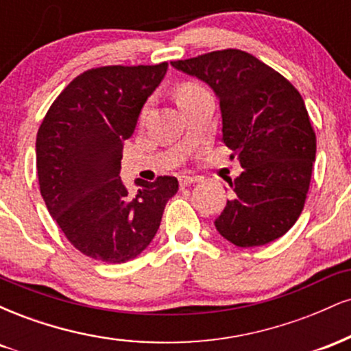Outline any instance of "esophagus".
<instances>
[{
  "instance_id": "1",
  "label": "esophagus",
  "mask_w": 351,
  "mask_h": 351,
  "mask_svg": "<svg viewBox=\"0 0 351 351\" xmlns=\"http://www.w3.org/2000/svg\"><path fill=\"white\" fill-rule=\"evenodd\" d=\"M198 181V178L196 176H180V184L181 186H189V184L196 183Z\"/></svg>"
}]
</instances>
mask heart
I'll use <instances>...</instances> for the list:
<instances>
[{
	"mask_svg": "<svg viewBox=\"0 0 351 351\" xmlns=\"http://www.w3.org/2000/svg\"><path fill=\"white\" fill-rule=\"evenodd\" d=\"M198 88H201V87L195 86V84H184V86H181L178 88V92H176V97H178V95H184V94H189V92L198 90Z\"/></svg>",
	"mask_w": 351,
	"mask_h": 351,
	"instance_id": "obj_1",
	"label": "heart"
}]
</instances>
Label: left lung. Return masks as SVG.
<instances>
[{
    "mask_svg": "<svg viewBox=\"0 0 351 351\" xmlns=\"http://www.w3.org/2000/svg\"><path fill=\"white\" fill-rule=\"evenodd\" d=\"M171 66L211 87L223 117L221 142L243 173L215 226L237 247L279 239L307 198L317 140L297 88L244 51H215Z\"/></svg>",
    "mask_w": 351,
    "mask_h": 351,
    "instance_id": "1",
    "label": "left lung"
}]
</instances>
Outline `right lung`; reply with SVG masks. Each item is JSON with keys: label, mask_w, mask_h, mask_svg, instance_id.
Returning a JSON list of instances; mask_svg holds the SVG:
<instances>
[{"label": "right lung", "mask_w": 351, "mask_h": 351, "mask_svg": "<svg viewBox=\"0 0 351 351\" xmlns=\"http://www.w3.org/2000/svg\"><path fill=\"white\" fill-rule=\"evenodd\" d=\"M168 64L108 66L80 74L54 100L36 138V168L47 211L67 239L92 259L122 264L142 254L178 191L175 176L120 178L125 140Z\"/></svg>", "instance_id": "1"}]
</instances>
